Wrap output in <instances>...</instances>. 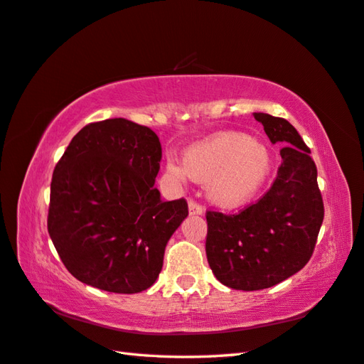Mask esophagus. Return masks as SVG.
I'll return each mask as SVG.
<instances>
[{
	"mask_svg": "<svg viewBox=\"0 0 364 364\" xmlns=\"http://www.w3.org/2000/svg\"><path fill=\"white\" fill-rule=\"evenodd\" d=\"M188 212L190 215H203L204 213V208L200 204H198L196 200H188Z\"/></svg>",
	"mask_w": 364,
	"mask_h": 364,
	"instance_id": "1",
	"label": "esophagus"
}]
</instances>
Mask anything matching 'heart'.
<instances>
[{
	"mask_svg": "<svg viewBox=\"0 0 364 364\" xmlns=\"http://www.w3.org/2000/svg\"><path fill=\"white\" fill-rule=\"evenodd\" d=\"M176 177L188 176L207 182L213 204L233 208L243 205L260 190L271 169V157L262 143L247 135L223 132L185 151L182 165L168 161Z\"/></svg>",
	"mask_w": 364,
	"mask_h": 364,
	"instance_id": "heart-1",
	"label": "heart"
}]
</instances>
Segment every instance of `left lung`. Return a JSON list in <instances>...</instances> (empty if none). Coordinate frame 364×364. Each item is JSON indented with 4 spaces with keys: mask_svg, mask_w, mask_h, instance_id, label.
Instances as JSON below:
<instances>
[{
    "mask_svg": "<svg viewBox=\"0 0 364 364\" xmlns=\"http://www.w3.org/2000/svg\"><path fill=\"white\" fill-rule=\"evenodd\" d=\"M271 143H284L271 188L235 215L208 210L205 252L223 285L257 291L280 284L309 263L324 220L318 169L287 119L254 114Z\"/></svg>",
    "mask_w": 364,
    "mask_h": 364,
    "instance_id": "1",
    "label": "left lung"
}]
</instances>
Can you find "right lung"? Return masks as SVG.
Returning <instances> with one entry per match:
<instances>
[{
	"label": "right lung",
	"instance_id": "obj_1",
	"mask_svg": "<svg viewBox=\"0 0 364 364\" xmlns=\"http://www.w3.org/2000/svg\"><path fill=\"white\" fill-rule=\"evenodd\" d=\"M159 136L124 118L90 123L54 168L48 232L77 280L104 291L148 289L164 266L168 240L188 216L183 198L154 187Z\"/></svg>",
	"mask_w": 364,
	"mask_h": 364
}]
</instances>
